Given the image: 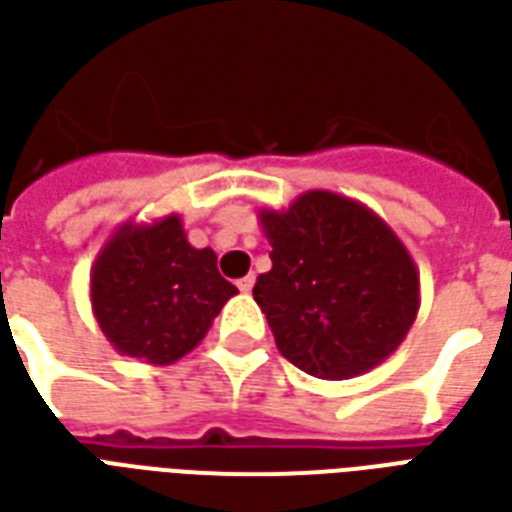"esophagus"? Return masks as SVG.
<instances>
[{
  "label": "esophagus",
  "instance_id": "esophagus-1",
  "mask_svg": "<svg viewBox=\"0 0 512 512\" xmlns=\"http://www.w3.org/2000/svg\"><path fill=\"white\" fill-rule=\"evenodd\" d=\"M252 285H255V277H252V274L244 279H238V290H241V293H249V290H252Z\"/></svg>",
  "mask_w": 512,
  "mask_h": 512
}]
</instances>
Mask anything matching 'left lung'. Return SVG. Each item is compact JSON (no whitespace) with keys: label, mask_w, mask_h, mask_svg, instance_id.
Instances as JSON below:
<instances>
[{"label":"left lung","mask_w":512,"mask_h":512,"mask_svg":"<svg viewBox=\"0 0 512 512\" xmlns=\"http://www.w3.org/2000/svg\"><path fill=\"white\" fill-rule=\"evenodd\" d=\"M271 271L255 282L279 354L326 381L362 376L417 321L419 274L395 230L362 202L312 189L263 211Z\"/></svg>","instance_id":"left-lung-1"}]
</instances>
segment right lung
Instances as JSON below:
<instances>
[{
  "instance_id": "add662e5",
  "label": "right lung",
  "mask_w": 512,
  "mask_h": 512,
  "mask_svg": "<svg viewBox=\"0 0 512 512\" xmlns=\"http://www.w3.org/2000/svg\"><path fill=\"white\" fill-rule=\"evenodd\" d=\"M238 288L213 249H194L178 213L117 227L90 271V301L117 354L172 365L202 343Z\"/></svg>"
}]
</instances>
